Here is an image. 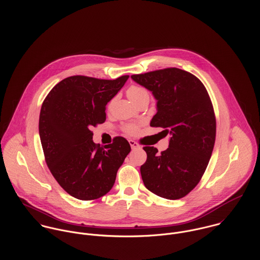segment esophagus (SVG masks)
<instances>
[{"label":"esophagus","instance_id":"esophagus-1","mask_svg":"<svg viewBox=\"0 0 260 260\" xmlns=\"http://www.w3.org/2000/svg\"><path fill=\"white\" fill-rule=\"evenodd\" d=\"M129 143H130L131 148L132 149L140 148V145L136 141H134V140H129Z\"/></svg>","mask_w":260,"mask_h":260}]
</instances>
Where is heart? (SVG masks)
<instances>
[{"instance_id":"1","label":"heart","mask_w":260,"mask_h":260,"mask_svg":"<svg viewBox=\"0 0 260 260\" xmlns=\"http://www.w3.org/2000/svg\"><path fill=\"white\" fill-rule=\"evenodd\" d=\"M126 93H127V96L137 105L145 100H149L148 91L145 88L138 85L130 86L127 89ZM110 106H111V103L108 105V107ZM124 130L129 134H136L138 131V126L135 124H127L124 126Z\"/></svg>"}]
</instances>
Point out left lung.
Listing matches in <instances>:
<instances>
[{"label": "left lung", "instance_id": "obj_1", "mask_svg": "<svg viewBox=\"0 0 260 260\" xmlns=\"http://www.w3.org/2000/svg\"><path fill=\"white\" fill-rule=\"evenodd\" d=\"M131 78L152 92L157 113L150 126L170 135L169 147L158 154L145 146L147 160L140 172L145 187L166 199H180L197 185L210 160L216 120L208 92L194 75L166 68Z\"/></svg>", "mask_w": 260, "mask_h": 260}]
</instances>
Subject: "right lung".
Wrapping results in <instances>:
<instances>
[{"label":"right lung","mask_w":260,"mask_h":260,"mask_svg":"<svg viewBox=\"0 0 260 260\" xmlns=\"http://www.w3.org/2000/svg\"><path fill=\"white\" fill-rule=\"evenodd\" d=\"M128 78L71 76L59 82L42 104L39 134L46 163L60 186L77 199L94 200L108 193L131 151L123 137L105 146L95 144L91 131L105 122L107 103Z\"/></svg>","instance_id":"obj_1"}]
</instances>
